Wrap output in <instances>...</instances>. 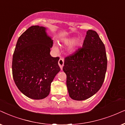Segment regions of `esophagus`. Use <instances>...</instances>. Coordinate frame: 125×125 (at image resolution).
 <instances>
[{
  "instance_id": "obj_1",
  "label": "esophagus",
  "mask_w": 125,
  "mask_h": 125,
  "mask_svg": "<svg viewBox=\"0 0 125 125\" xmlns=\"http://www.w3.org/2000/svg\"><path fill=\"white\" fill-rule=\"evenodd\" d=\"M58 64H59V66L61 70H62L63 66L64 65V60L63 58H60L59 61H58Z\"/></svg>"
}]
</instances>
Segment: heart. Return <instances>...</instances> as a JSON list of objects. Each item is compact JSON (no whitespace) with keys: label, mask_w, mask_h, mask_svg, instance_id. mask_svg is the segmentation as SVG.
<instances>
[{"label":"heart","mask_w":125,"mask_h":125,"mask_svg":"<svg viewBox=\"0 0 125 125\" xmlns=\"http://www.w3.org/2000/svg\"><path fill=\"white\" fill-rule=\"evenodd\" d=\"M62 43L64 44V45H69V44H71L70 47L69 48V51L70 52H73L75 49L77 48V47L78 46L79 44H80V40H75L74 41V38H65L62 40ZM53 50L55 51H57L58 48L57 47L53 45Z\"/></svg>","instance_id":"heart-1"}]
</instances>
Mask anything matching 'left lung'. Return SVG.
<instances>
[{
  "label": "left lung",
  "mask_w": 125,
  "mask_h": 125,
  "mask_svg": "<svg viewBox=\"0 0 125 125\" xmlns=\"http://www.w3.org/2000/svg\"><path fill=\"white\" fill-rule=\"evenodd\" d=\"M107 66L104 44L96 31L88 30L83 47L64 59L69 96L84 100L94 95L103 83Z\"/></svg>",
  "instance_id": "left-lung-1"
}]
</instances>
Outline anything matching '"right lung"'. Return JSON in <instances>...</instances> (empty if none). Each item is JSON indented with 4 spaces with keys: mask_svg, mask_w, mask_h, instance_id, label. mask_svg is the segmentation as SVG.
Masks as SVG:
<instances>
[{
    "mask_svg": "<svg viewBox=\"0 0 125 125\" xmlns=\"http://www.w3.org/2000/svg\"><path fill=\"white\" fill-rule=\"evenodd\" d=\"M46 28L31 26L17 41L12 62V77L18 89L35 100L50 94L51 84L60 72L59 58L50 55L53 40Z\"/></svg>",
    "mask_w": 125,
    "mask_h": 125,
    "instance_id": "add662e5",
    "label": "right lung"
}]
</instances>
